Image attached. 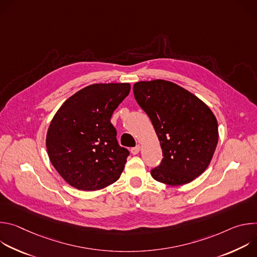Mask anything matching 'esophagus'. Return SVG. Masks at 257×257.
Segmentation results:
<instances>
[{"label": "esophagus", "instance_id": "1", "mask_svg": "<svg viewBox=\"0 0 257 257\" xmlns=\"http://www.w3.org/2000/svg\"><path fill=\"white\" fill-rule=\"evenodd\" d=\"M140 152V145H136L135 148L131 149V154L132 155H137Z\"/></svg>", "mask_w": 257, "mask_h": 257}]
</instances>
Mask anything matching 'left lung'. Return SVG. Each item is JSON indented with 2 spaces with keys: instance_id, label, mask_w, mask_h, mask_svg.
<instances>
[{
  "instance_id": "1",
  "label": "left lung",
  "mask_w": 257,
  "mask_h": 257,
  "mask_svg": "<svg viewBox=\"0 0 257 257\" xmlns=\"http://www.w3.org/2000/svg\"><path fill=\"white\" fill-rule=\"evenodd\" d=\"M137 103L150 117L163 150L154 179L176 186L193 181L209 165L218 130L210 108L197 96L166 80L134 84Z\"/></svg>"
}]
</instances>
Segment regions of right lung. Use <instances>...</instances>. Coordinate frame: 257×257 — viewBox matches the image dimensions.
Returning a JSON list of instances; mask_svg holds the SVG:
<instances>
[{
	"label": "right lung",
	"instance_id": "obj_1",
	"mask_svg": "<svg viewBox=\"0 0 257 257\" xmlns=\"http://www.w3.org/2000/svg\"><path fill=\"white\" fill-rule=\"evenodd\" d=\"M129 92V83L92 84L69 97L54 116L47 150L71 186L93 191L120 178L130 153L119 145L111 117Z\"/></svg>",
	"mask_w": 257,
	"mask_h": 257
}]
</instances>
